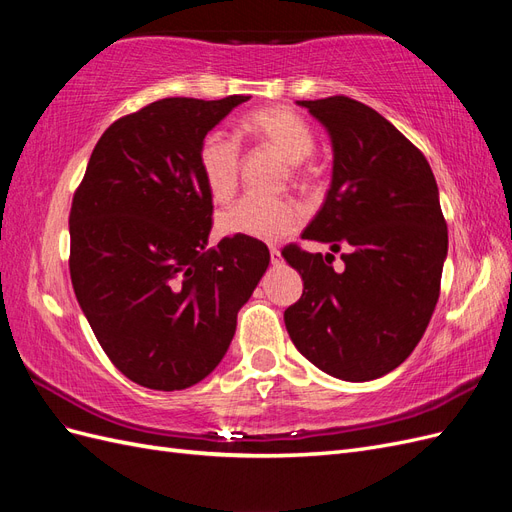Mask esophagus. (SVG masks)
<instances>
[{
    "instance_id": "1",
    "label": "esophagus",
    "mask_w": 512,
    "mask_h": 512,
    "mask_svg": "<svg viewBox=\"0 0 512 512\" xmlns=\"http://www.w3.org/2000/svg\"><path fill=\"white\" fill-rule=\"evenodd\" d=\"M269 254H271L273 265H280V262H282V252L277 250V247H269Z\"/></svg>"
}]
</instances>
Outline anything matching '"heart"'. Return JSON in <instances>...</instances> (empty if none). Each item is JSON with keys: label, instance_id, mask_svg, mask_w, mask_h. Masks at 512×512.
<instances>
[{"label": "heart", "instance_id": "1", "mask_svg": "<svg viewBox=\"0 0 512 512\" xmlns=\"http://www.w3.org/2000/svg\"><path fill=\"white\" fill-rule=\"evenodd\" d=\"M245 134L273 147L290 162V175L301 177L299 164L314 151V134L307 123L286 106L260 108L241 123ZM198 166L213 200L224 203L237 190L241 145L235 136L209 132L198 147ZM301 209L288 198L245 196L220 213L218 228L230 237H250L258 241H277L299 228Z\"/></svg>", "mask_w": 512, "mask_h": 512}]
</instances>
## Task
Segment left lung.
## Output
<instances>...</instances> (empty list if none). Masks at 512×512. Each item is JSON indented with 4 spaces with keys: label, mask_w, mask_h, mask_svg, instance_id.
Instances as JSON below:
<instances>
[{
    "label": "left lung",
    "mask_w": 512,
    "mask_h": 512,
    "mask_svg": "<svg viewBox=\"0 0 512 512\" xmlns=\"http://www.w3.org/2000/svg\"><path fill=\"white\" fill-rule=\"evenodd\" d=\"M331 136L327 198L303 239L345 247L332 254L297 245L282 256L303 277L301 299L284 312L292 344L324 374L376 380L421 342L440 297L448 230L425 156L374 108L346 96L299 100Z\"/></svg>",
    "instance_id": "left-lung-1"
}]
</instances>
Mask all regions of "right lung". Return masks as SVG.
Wrapping results in <instances>:
<instances>
[{
    "mask_svg": "<svg viewBox=\"0 0 512 512\" xmlns=\"http://www.w3.org/2000/svg\"><path fill=\"white\" fill-rule=\"evenodd\" d=\"M247 100L164 98L117 119L72 198L74 294L108 359L147 389L207 378L269 267L258 239L207 247L213 203L198 147Z\"/></svg>",
    "mask_w": 512,
    "mask_h": 512,
    "instance_id": "obj_1",
    "label": "right lung"
}]
</instances>
